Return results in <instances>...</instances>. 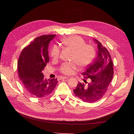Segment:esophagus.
<instances>
[{"instance_id":"obj_1","label":"esophagus","mask_w":134,"mask_h":134,"mask_svg":"<svg viewBox=\"0 0 134 134\" xmlns=\"http://www.w3.org/2000/svg\"><path fill=\"white\" fill-rule=\"evenodd\" d=\"M68 78V77H66V76H61L60 77V80H63V79H67Z\"/></svg>"}]
</instances>
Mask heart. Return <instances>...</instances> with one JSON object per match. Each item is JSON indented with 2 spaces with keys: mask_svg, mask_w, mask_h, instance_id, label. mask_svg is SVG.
I'll use <instances>...</instances> for the list:
<instances>
[{
  "mask_svg": "<svg viewBox=\"0 0 134 134\" xmlns=\"http://www.w3.org/2000/svg\"><path fill=\"white\" fill-rule=\"evenodd\" d=\"M62 42L65 46L72 51V60L76 61L63 63L59 68L62 73L70 75L78 69V64L82 68H86L91 64L95 56V48L92 44H86L83 38L78 36H70L63 38ZM60 54V48L57 46L52 47L50 51L52 58L57 59Z\"/></svg>",
  "mask_w": 134,
  "mask_h": 134,
  "instance_id": "heart-1",
  "label": "heart"
}]
</instances>
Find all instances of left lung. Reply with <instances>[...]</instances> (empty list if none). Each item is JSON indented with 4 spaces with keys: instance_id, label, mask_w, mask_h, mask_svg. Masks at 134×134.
Listing matches in <instances>:
<instances>
[{
    "instance_id": "8db88e82",
    "label": "left lung",
    "mask_w": 134,
    "mask_h": 134,
    "mask_svg": "<svg viewBox=\"0 0 134 134\" xmlns=\"http://www.w3.org/2000/svg\"><path fill=\"white\" fill-rule=\"evenodd\" d=\"M97 44L98 52L94 62L83 72L85 79H91L87 83L79 82L73 90L74 94L83 102L93 103L99 100L106 93L113 76V62L107 48L98 40L94 39Z\"/></svg>"
}]
</instances>
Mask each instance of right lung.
<instances>
[{
  "mask_svg": "<svg viewBox=\"0 0 134 134\" xmlns=\"http://www.w3.org/2000/svg\"><path fill=\"white\" fill-rule=\"evenodd\" d=\"M55 35H42L22 51L18 61V75L25 90L32 96L41 98L52 93L57 78L46 79L42 72L49 62L48 48Z\"/></svg>",
  "mask_w": 134,
  "mask_h": 134,
  "instance_id": "obj_1",
  "label": "right lung"
}]
</instances>
